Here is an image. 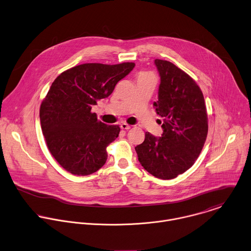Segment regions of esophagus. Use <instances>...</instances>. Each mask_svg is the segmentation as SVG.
I'll return each instance as SVG.
<instances>
[{"label": "esophagus", "instance_id": "obj_1", "mask_svg": "<svg viewBox=\"0 0 251 251\" xmlns=\"http://www.w3.org/2000/svg\"><path fill=\"white\" fill-rule=\"evenodd\" d=\"M120 128H121V129H123V130H129L131 127H130V125H128L127 123L122 122V123L120 124Z\"/></svg>", "mask_w": 251, "mask_h": 251}]
</instances>
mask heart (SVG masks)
Here are the masks:
<instances>
[{
	"instance_id": "obj_1",
	"label": "heart",
	"mask_w": 251,
	"mask_h": 251,
	"mask_svg": "<svg viewBox=\"0 0 251 251\" xmlns=\"http://www.w3.org/2000/svg\"><path fill=\"white\" fill-rule=\"evenodd\" d=\"M146 76H151V75H150V74H147V73H143L140 77H146Z\"/></svg>"
}]
</instances>
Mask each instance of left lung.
<instances>
[{
	"label": "left lung",
	"mask_w": 251,
	"mask_h": 251,
	"mask_svg": "<svg viewBox=\"0 0 251 251\" xmlns=\"http://www.w3.org/2000/svg\"><path fill=\"white\" fill-rule=\"evenodd\" d=\"M160 76L158 100L153 106L163 118L161 137L146 133L135 148L142 166L162 180L190 169L204 146L207 113L203 94L195 80L170 61L155 59ZM161 123V122H160Z\"/></svg>",
	"instance_id": "obj_1"
}]
</instances>
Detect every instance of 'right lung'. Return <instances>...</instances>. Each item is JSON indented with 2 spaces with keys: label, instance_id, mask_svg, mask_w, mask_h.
I'll return each instance as SVG.
<instances>
[{
  "label": "right lung",
  "instance_id": "add662e5",
  "mask_svg": "<svg viewBox=\"0 0 251 251\" xmlns=\"http://www.w3.org/2000/svg\"><path fill=\"white\" fill-rule=\"evenodd\" d=\"M134 67V62L84 63L52 82L41 103V128L51 155L69 173L87 176L104 165L106 147L118 137L120 128L99 121L91 109Z\"/></svg>",
  "mask_w": 251,
  "mask_h": 251
}]
</instances>
